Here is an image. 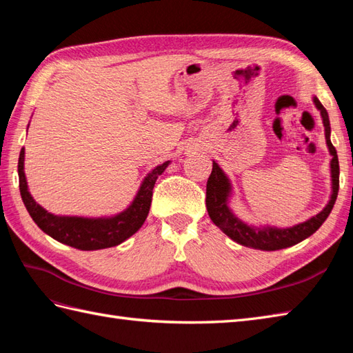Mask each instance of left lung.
<instances>
[{
    "label": "left lung",
    "instance_id": "left-lung-1",
    "mask_svg": "<svg viewBox=\"0 0 353 353\" xmlns=\"http://www.w3.org/2000/svg\"><path fill=\"white\" fill-rule=\"evenodd\" d=\"M314 103L316 108L320 110L321 118H323L325 125V137L326 144L329 148V153L332 156L331 161V177H332V194L331 200L326 205L323 211L319 212L316 216L306 220L305 223L296 224L292 228L287 229H277V228H252L249 224L238 220L236 216L232 214L228 206V200L230 196V182L224 174L223 170L219 167V163L212 162V172L208 179L206 183V208L208 214L211 216L215 226H219L224 234L229 238L234 239L238 244L245 247H253V249L259 250H281L287 249V247L294 245L297 243L303 241L308 236H311L316 232L325 220L331 214L332 208L335 205L336 196H339L340 188V165H339V156H336V150L331 142V125H329V117L327 112L323 108V104L319 101L317 97H314Z\"/></svg>",
    "mask_w": 353,
    "mask_h": 353
}]
</instances>
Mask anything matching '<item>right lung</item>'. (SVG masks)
Segmentation results:
<instances>
[{
    "instance_id": "1",
    "label": "right lung",
    "mask_w": 353,
    "mask_h": 353,
    "mask_svg": "<svg viewBox=\"0 0 353 353\" xmlns=\"http://www.w3.org/2000/svg\"><path fill=\"white\" fill-rule=\"evenodd\" d=\"M170 161L157 165L142 182L137 197L124 212L109 219H81V216H57L45 211L33 200L28 192V186L24 172V148L19 153L18 174L19 191L27 211L33 221L45 234L54 238L56 241L71 245L79 250H100L108 247H115L130 238L134 232L144 224L150 205H152L153 188L156 179L159 177Z\"/></svg>"
}]
</instances>
